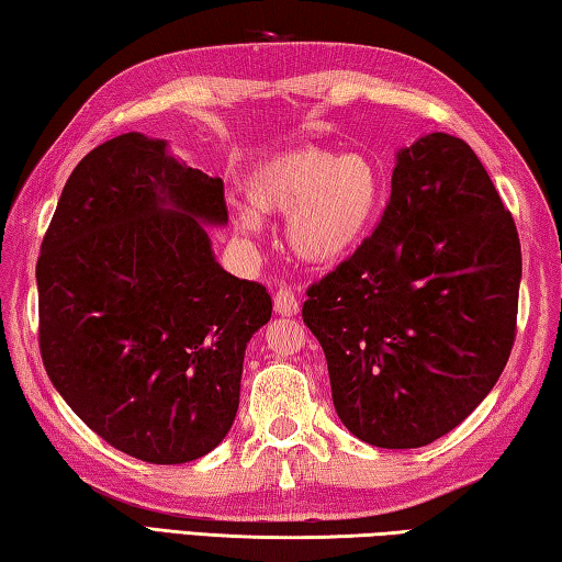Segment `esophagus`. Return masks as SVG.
<instances>
[{"label": "esophagus", "mask_w": 562, "mask_h": 562, "mask_svg": "<svg viewBox=\"0 0 562 562\" xmlns=\"http://www.w3.org/2000/svg\"><path fill=\"white\" fill-rule=\"evenodd\" d=\"M273 308L279 316H296V313L301 311V303H299V296L296 291L289 289V286H279L273 293Z\"/></svg>", "instance_id": "esophagus-1"}]
</instances>
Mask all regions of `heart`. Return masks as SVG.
Masks as SVG:
<instances>
[{
  "label": "heart",
  "mask_w": 562,
  "mask_h": 562,
  "mask_svg": "<svg viewBox=\"0 0 562 562\" xmlns=\"http://www.w3.org/2000/svg\"><path fill=\"white\" fill-rule=\"evenodd\" d=\"M246 200L234 206V229L259 241L266 216L286 212V239L306 263L348 256L370 229L380 202L378 170L362 155L301 147L266 157L246 182Z\"/></svg>",
  "instance_id": "obj_1"
}]
</instances>
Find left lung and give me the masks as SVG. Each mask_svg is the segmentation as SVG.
Here are the masks:
<instances>
[{"mask_svg":"<svg viewBox=\"0 0 562 562\" xmlns=\"http://www.w3.org/2000/svg\"><path fill=\"white\" fill-rule=\"evenodd\" d=\"M518 286L514 216L476 153L447 133L402 147L378 229L303 303L342 425L382 449L461 425L506 368Z\"/></svg>","mask_w":562,"mask_h":562,"instance_id":"obj_1","label":"left lung"}]
</instances>
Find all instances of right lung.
<instances>
[{"label":"right lung","instance_id":"right-lung-1","mask_svg":"<svg viewBox=\"0 0 562 562\" xmlns=\"http://www.w3.org/2000/svg\"><path fill=\"white\" fill-rule=\"evenodd\" d=\"M226 220L220 177L123 133L76 165L44 234L46 375L98 437L150 464L200 459L226 437L246 342L271 318L261 283L216 261L204 224Z\"/></svg>","mask_w":562,"mask_h":562}]
</instances>
